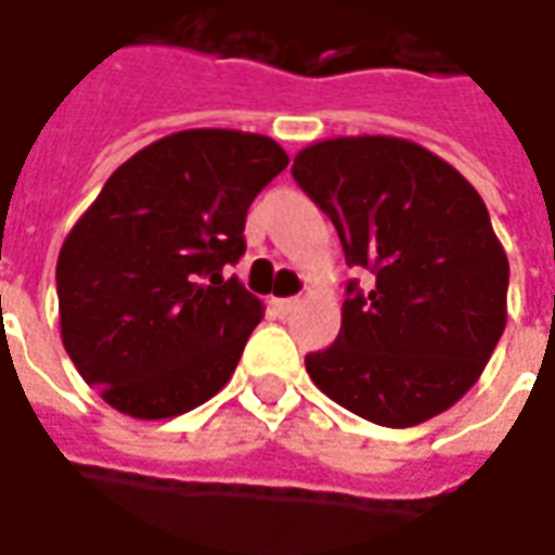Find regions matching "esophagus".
I'll use <instances>...</instances> for the list:
<instances>
[{"mask_svg": "<svg viewBox=\"0 0 555 555\" xmlns=\"http://www.w3.org/2000/svg\"><path fill=\"white\" fill-rule=\"evenodd\" d=\"M270 307H273V312H276L279 319H285V315H292L294 309L300 307V300H297V297H282V300H273Z\"/></svg>", "mask_w": 555, "mask_h": 555, "instance_id": "esophagus-1", "label": "esophagus"}]
</instances>
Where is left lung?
Returning a JSON list of instances; mask_svg holds the SVG:
<instances>
[{"label":"left lung","instance_id":"8db88e82","mask_svg":"<svg viewBox=\"0 0 555 555\" xmlns=\"http://www.w3.org/2000/svg\"><path fill=\"white\" fill-rule=\"evenodd\" d=\"M292 176L334 221L349 282L340 334L307 356L315 386L356 416L410 428L450 410L507 325L511 263L483 197L443 157L398 135H337L294 157Z\"/></svg>","mask_w":555,"mask_h":555}]
</instances>
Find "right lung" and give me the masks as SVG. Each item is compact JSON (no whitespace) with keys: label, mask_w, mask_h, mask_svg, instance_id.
Wrapping results in <instances>:
<instances>
[{"label":"right lung","mask_w":555,"mask_h":555,"mask_svg":"<svg viewBox=\"0 0 555 555\" xmlns=\"http://www.w3.org/2000/svg\"><path fill=\"white\" fill-rule=\"evenodd\" d=\"M288 167L261 133H169L120 164L56 258L60 337L85 383L133 420H169L228 386L263 304L224 267L251 199Z\"/></svg>","instance_id":"1"}]
</instances>
